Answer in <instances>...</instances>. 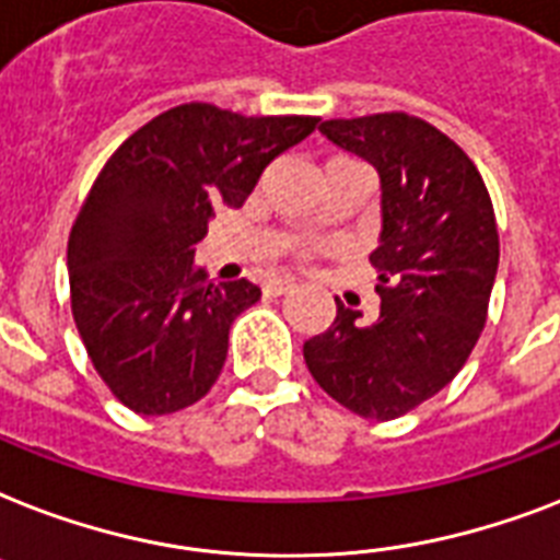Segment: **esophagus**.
I'll list each match as a JSON object with an SVG mask.
<instances>
[{"instance_id": "34e87169", "label": "esophagus", "mask_w": 560, "mask_h": 560, "mask_svg": "<svg viewBox=\"0 0 560 560\" xmlns=\"http://www.w3.org/2000/svg\"><path fill=\"white\" fill-rule=\"evenodd\" d=\"M293 288H295L293 281L276 279V281H270V284H267L265 293H267V295H284V293H290V290H293Z\"/></svg>"}]
</instances>
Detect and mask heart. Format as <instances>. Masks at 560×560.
Wrapping results in <instances>:
<instances>
[{
	"label": "heart",
	"mask_w": 560,
	"mask_h": 560,
	"mask_svg": "<svg viewBox=\"0 0 560 560\" xmlns=\"http://www.w3.org/2000/svg\"><path fill=\"white\" fill-rule=\"evenodd\" d=\"M327 163H359V161H353V158H345V154H339V158H330V161Z\"/></svg>",
	"instance_id": "b5f03b06"
}]
</instances>
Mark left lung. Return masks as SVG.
<instances>
[{"instance_id": "left-lung-1", "label": "left lung", "mask_w": 560, "mask_h": 560, "mask_svg": "<svg viewBox=\"0 0 560 560\" xmlns=\"http://www.w3.org/2000/svg\"><path fill=\"white\" fill-rule=\"evenodd\" d=\"M319 129L380 172V316L365 325L336 299L304 362L348 411L397 420L452 383L483 334L501 258L492 198L469 154L422 117L383 112Z\"/></svg>"}]
</instances>
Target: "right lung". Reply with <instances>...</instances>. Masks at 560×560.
<instances>
[{"label": "right lung", "instance_id": "add662e5", "mask_svg": "<svg viewBox=\"0 0 560 560\" xmlns=\"http://www.w3.org/2000/svg\"><path fill=\"white\" fill-rule=\"evenodd\" d=\"M316 122L184 103L140 126L100 170L68 235V284L85 353L122 406L161 417L215 385L230 325L261 290L209 281L195 244L215 209L244 207L267 163Z\"/></svg>", "mask_w": 560, "mask_h": 560}]
</instances>
